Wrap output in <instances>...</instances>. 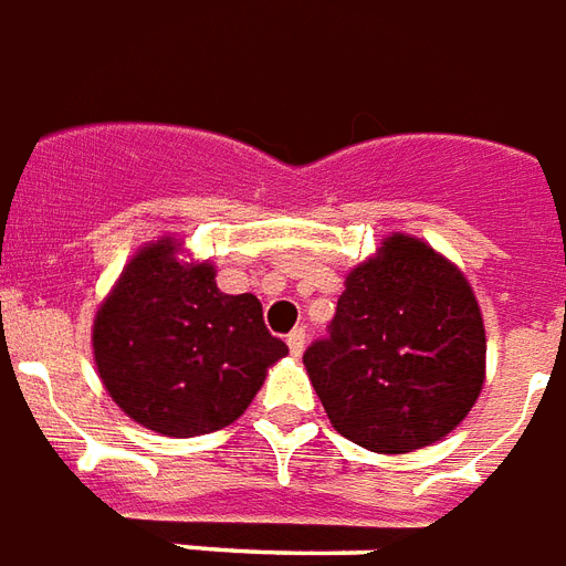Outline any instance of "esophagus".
<instances>
[{
    "label": "esophagus",
    "mask_w": 566,
    "mask_h": 566,
    "mask_svg": "<svg viewBox=\"0 0 566 566\" xmlns=\"http://www.w3.org/2000/svg\"><path fill=\"white\" fill-rule=\"evenodd\" d=\"M287 347H291V354H294V357H300V354H303V350H305V329H303V326H296L294 333L287 336Z\"/></svg>",
    "instance_id": "obj_1"
}]
</instances>
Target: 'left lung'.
I'll return each instance as SVG.
<instances>
[{
  "mask_svg": "<svg viewBox=\"0 0 566 566\" xmlns=\"http://www.w3.org/2000/svg\"><path fill=\"white\" fill-rule=\"evenodd\" d=\"M347 441L399 455L441 441L485 380V326L464 272L429 242L392 233L347 272L329 336L303 354Z\"/></svg>",
  "mask_w": 566,
  "mask_h": 566,
  "instance_id": "left-lung-1",
  "label": "left lung"
}]
</instances>
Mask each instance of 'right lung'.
I'll use <instances>...</instances> for the list:
<instances>
[{"instance_id":"obj_1","label":"right lung","mask_w":566,"mask_h":566,"mask_svg":"<svg viewBox=\"0 0 566 566\" xmlns=\"http://www.w3.org/2000/svg\"><path fill=\"white\" fill-rule=\"evenodd\" d=\"M287 354L254 294H221L216 266L174 237L146 242L95 312L92 357L111 399L165 438L219 432Z\"/></svg>"}]
</instances>
